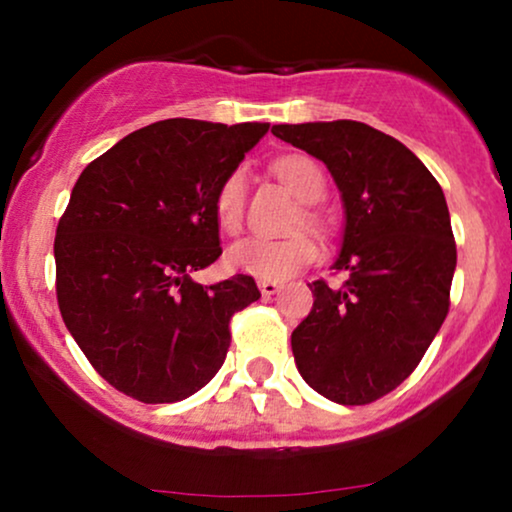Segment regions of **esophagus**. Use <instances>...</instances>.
Returning <instances> with one entry per match:
<instances>
[{
	"label": "esophagus",
	"mask_w": 512,
	"mask_h": 512,
	"mask_svg": "<svg viewBox=\"0 0 512 512\" xmlns=\"http://www.w3.org/2000/svg\"><path fill=\"white\" fill-rule=\"evenodd\" d=\"M257 286H260L262 296H274V293H279L281 289V284H276V281H267V279H262Z\"/></svg>",
	"instance_id": "34e87169"
}]
</instances>
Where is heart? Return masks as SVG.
Instances as JSON below:
<instances>
[{
    "mask_svg": "<svg viewBox=\"0 0 512 512\" xmlns=\"http://www.w3.org/2000/svg\"><path fill=\"white\" fill-rule=\"evenodd\" d=\"M274 173L291 187L293 195L303 202L313 204L325 197L327 180L322 168L313 158L291 154L274 161ZM245 190H248V175L243 168L231 170L221 180L219 190L214 195V219L221 231H238L245 211ZM308 219L317 221L313 211H308ZM320 255L317 243L308 233H293L284 238L248 236L240 238L226 252V264L238 274L257 276L267 281H286L289 276L298 274L303 267L313 264Z\"/></svg>",
    "mask_w": 512,
    "mask_h": 512,
    "instance_id": "1",
    "label": "heart"
}]
</instances>
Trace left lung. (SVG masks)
Returning a JSON list of instances; mask_svg holds the SVG:
<instances>
[{
	"label": "left lung",
	"mask_w": 512,
	"mask_h": 512,
	"mask_svg": "<svg viewBox=\"0 0 512 512\" xmlns=\"http://www.w3.org/2000/svg\"><path fill=\"white\" fill-rule=\"evenodd\" d=\"M320 158L344 202L339 286L317 279L291 334L303 380L337 404H370L409 378L450 308L457 250L445 195L402 142L363 122L274 125Z\"/></svg>",
	"instance_id": "8db88e82"
}]
</instances>
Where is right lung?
<instances>
[{"mask_svg": "<svg viewBox=\"0 0 512 512\" xmlns=\"http://www.w3.org/2000/svg\"><path fill=\"white\" fill-rule=\"evenodd\" d=\"M267 122L161 120L84 168L57 223V303L91 366L146 404L180 402L219 373L228 322L260 298L236 274L202 286L219 260L214 195Z\"/></svg>", "mask_w": 512, "mask_h": 512, "instance_id": "right-lung-1", "label": "right lung"}]
</instances>
